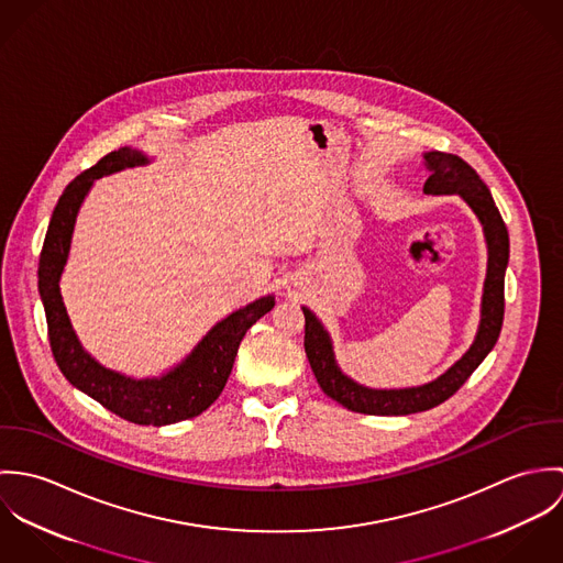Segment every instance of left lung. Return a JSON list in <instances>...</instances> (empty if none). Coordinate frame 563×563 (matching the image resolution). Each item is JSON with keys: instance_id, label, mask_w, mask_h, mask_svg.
I'll return each mask as SVG.
<instances>
[{"instance_id": "8db88e82", "label": "left lung", "mask_w": 563, "mask_h": 563, "mask_svg": "<svg viewBox=\"0 0 563 563\" xmlns=\"http://www.w3.org/2000/svg\"><path fill=\"white\" fill-rule=\"evenodd\" d=\"M429 177L424 181L427 195H460L482 221L487 242V275L483 284L482 322L473 346L438 379L402 390H373L346 377L335 364L331 338L321 321L303 308L306 317V355L314 377L327 397L357 413L373 416H405L431 409L451 399L477 371L485 355L494 349L503 317H505V268L509 262V234L503 217L483 184L477 170L460 156L444 152L424 154Z\"/></svg>"}]
</instances>
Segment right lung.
Segmentation results:
<instances>
[{
	"mask_svg": "<svg viewBox=\"0 0 563 563\" xmlns=\"http://www.w3.org/2000/svg\"><path fill=\"white\" fill-rule=\"evenodd\" d=\"M147 162L150 158L145 154L121 147L86 168L65 188L43 242L38 260V292L45 308L54 360L69 384L128 422L162 427L195 418L219 399L246 329L273 310L275 297H262L217 322L192 353L162 377L132 379L119 375L103 368L84 351L60 295V275L69 257L78 210L95 179Z\"/></svg>",
	"mask_w": 563,
	"mask_h": 563,
	"instance_id": "add662e5",
	"label": "right lung"
}]
</instances>
